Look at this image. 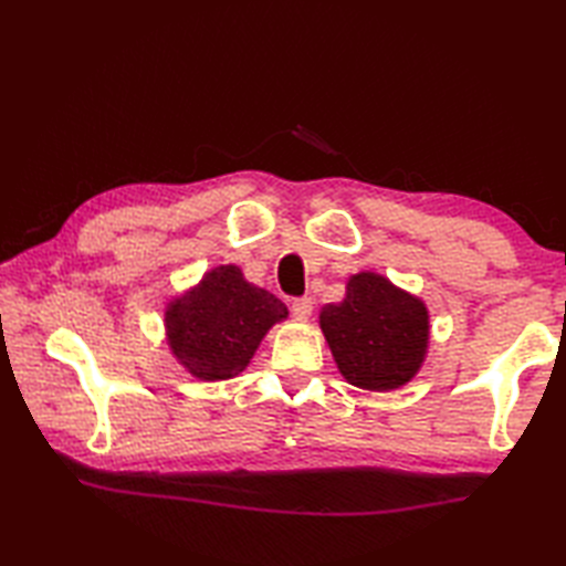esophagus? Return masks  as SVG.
Here are the masks:
<instances>
[{
	"label": "esophagus",
	"instance_id": "obj_1",
	"mask_svg": "<svg viewBox=\"0 0 566 566\" xmlns=\"http://www.w3.org/2000/svg\"><path fill=\"white\" fill-rule=\"evenodd\" d=\"M311 314H314V302H311V298H294V302H292V316L296 321H308Z\"/></svg>",
	"mask_w": 566,
	"mask_h": 566
}]
</instances>
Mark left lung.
Returning <instances> with one entry per match:
<instances>
[{"label":"left lung","mask_w":566,"mask_h":566,"mask_svg":"<svg viewBox=\"0 0 566 566\" xmlns=\"http://www.w3.org/2000/svg\"><path fill=\"white\" fill-rule=\"evenodd\" d=\"M318 326L338 371L357 389H401L428 357L426 302L371 270L347 276L343 302L323 306Z\"/></svg>","instance_id":"left-lung-1"}]
</instances>
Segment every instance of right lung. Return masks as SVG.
<instances>
[{
    "label": "right lung",
    "instance_id": "right-lung-1",
    "mask_svg": "<svg viewBox=\"0 0 566 566\" xmlns=\"http://www.w3.org/2000/svg\"><path fill=\"white\" fill-rule=\"evenodd\" d=\"M290 311L238 264H216L165 304V340L177 365L201 381L245 371L264 335Z\"/></svg>",
    "mask_w": 566,
    "mask_h": 566
}]
</instances>
